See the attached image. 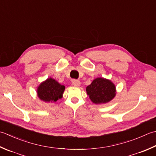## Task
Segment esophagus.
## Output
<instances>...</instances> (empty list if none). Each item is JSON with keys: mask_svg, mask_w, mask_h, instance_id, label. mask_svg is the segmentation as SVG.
<instances>
[{"mask_svg": "<svg viewBox=\"0 0 156 156\" xmlns=\"http://www.w3.org/2000/svg\"><path fill=\"white\" fill-rule=\"evenodd\" d=\"M80 81H79V80H77V79H73L72 80V84L74 85V86L75 87H78L80 85Z\"/></svg>", "mask_w": 156, "mask_h": 156, "instance_id": "34e87169", "label": "esophagus"}]
</instances>
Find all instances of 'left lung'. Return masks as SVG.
Here are the masks:
<instances>
[{
	"label": "left lung",
	"mask_w": 156,
	"mask_h": 156,
	"mask_svg": "<svg viewBox=\"0 0 156 156\" xmlns=\"http://www.w3.org/2000/svg\"><path fill=\"white\" fill-rule=\"evenodd\" d=\"M87 94L92 102L103 104L113 100L116 96V86L111 80L104 77H97L86 87Z\"/></svg>",
	"instance_id": "left-lung-1"
}]
</instances>
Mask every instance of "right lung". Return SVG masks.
<instances>
[{
  "label": "right lung",
  "mask_w": 156,
  "mask_h": 156,
  "mask_svg": "<svg viewBox=\"0 0 156 156\" xmlns=\"http://www.w3.org/2000/svg\"><path fill=\"white\" fill-rule=\"evenodd\" d=\"M65 90V85L59 83L55 79L49 77L38 85L37 95L44 102L54 103L61 99Z\"/></svg>",
  "instance_id": "1"
}]
</instances>
